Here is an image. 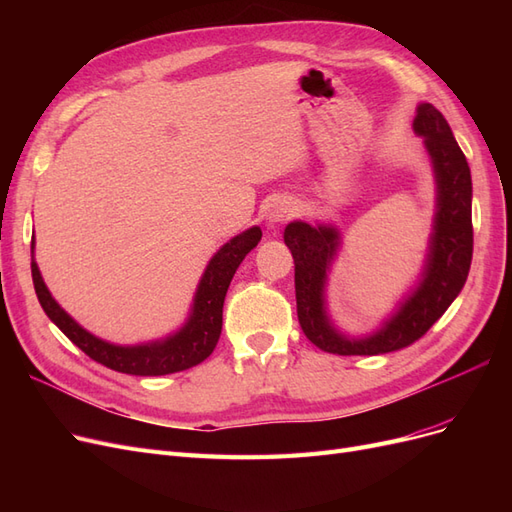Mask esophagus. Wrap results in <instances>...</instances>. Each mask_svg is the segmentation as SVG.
<instances>
[{
  "instance_id": "obj_1",
  "label": "esophagus",
  "mask_w": 512,
  "mask_h": 512,
  "mask_svg": "<svg viewBox=\"0 0 512 512\" xmlns=\"http://www.w3.org/2000/svg\"><path fill=\"white\" fill-rule=\"evenodd\" d=\"M294 215V203L288 198H277L267 209V222L269 224H284Z\"/></svg>"
}]
</instances>
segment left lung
I'll list each match as a JSON object with an SVG mask.
<instances>
[{
  "label": "left lung",
  "mask_w": 512,
  "mask_h": 512,
  "mask_svg": "<svg viewBox=\"0 0 512 512\" xmlns=\"http://www.w3.org/2000/svg\"><path fill=\"white\" fill-rule=\"evenodd\" d=\"M412 130L423 138L431 162L436 200L427 250L416 280L401 294L378 327L352 335L339 329L329 309V275L344 247L342 230L331 222L294 220L284 243L294 258V290L301 329L312 344L331 354H382L423 337L468 280L472 262V175L442 113L429 102L416 106Z\"/></svg>",
  "instance_id": "1"
}]
</instances>
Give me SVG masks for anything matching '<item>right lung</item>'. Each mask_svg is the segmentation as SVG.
Wrapping results in <instances>:
<instances>
[{
    "instance_id": "add662e5",
    "label": "right lung",
    "mask_w": 512,
    "mask_h": 512,
    "mask_svg": "<svg viewBox=\"0 0 512 512\" xmlns=\"http://www.w3.org/2000/svg\"><path fill=\"white\" fill-rule=\"evenodd\" d=\"M262 237L260 226H252L237 237H232L215 252L200 275L188 318L181 327L160 339H149L141 344H113L89 333L81 327L64 307H61L51 290L46 288L38 262L34 258L36 241H32V277L38 301L44 314L61 329L74 346H79L89 359L102 363L108 369L132 376H166L175 371L190 369L203 363L213 352L222 333V307L232 275L239 269L243 258L250 254Z\"/></svg>"
}]
</instances>
